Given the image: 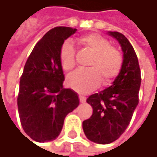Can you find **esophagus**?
Wrapping results in <instances>:
<instances>
[{"instance_id":"1","label":"esophagus","mask_w":157,"mask_h":157,"mask_svg":"<svg viewBox=\"0 0 157 157\" xmlns=\"http://www.w3.org/2000/svg\"><path fill=\"white\" fill-rule=\"evenodd\" d=\"M79 99H80V102H81V103H84V102L86 101L85 97L82 96V95H79Z\"/></svg>"}]
</instances>
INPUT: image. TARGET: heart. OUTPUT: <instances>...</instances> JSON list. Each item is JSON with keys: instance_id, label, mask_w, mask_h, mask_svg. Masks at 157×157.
I'll return each instance as SVG.
<instances>
[{"instance_id": "1", "label": "heart", "mask_w": 157, "mask_h": 157, "mask_svg": "<svg viewBox=\"0 0 157 157\" xmlns=\"http://www.w3.org/2000/svg\"><path fill=\"white\" fill-rule=\"evenodd\" d=\"M78 43L93 53L88 69H78L68 75L67 83L81 94L88 93L99 86L102 79L105 84L111 82L121 71L123 58L116 48L110 46V42L97 33H89L78 39ZM60 61L65 71L75 65V52L70 42H64L60 49Z\"/></svg>"}]
</instances>
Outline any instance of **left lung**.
<instances>
[{"mask_svg": "<svg viewBox=\"0 0 157 157\" xmlns=\"http://www.w3.org/2000/svg\"><path fill=\"white\" fill-rule=\"evenodd\" d=\"M107 34L119 43L123 51L122 68L111 86L87 98L93 114L82 122L86 137L100 144L115 141L125 131L138 105L141 85L140 67L133 46L118 32Z\"/></svg>", "mask_w": 157, "mask_h": 157, "instance_id": "8db88e82", "label": "left lung"}]
</instances>
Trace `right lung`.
<instances>
[{"label": "right lung", "mask_w": 157, "mask_h": 157, "mask_svg": "<svg viewBox=\"0 0 157 157\" xmlns=\"http://www.w3.org/2000/svg\"><path fill=\"white\" fill-rule=\"evenodd\" d=\"M76 31L71 27L50 30L36 44L24 65L17 105L21 126L33 141L56 139L65 116L79 105L78 94L63 86L64 75L60 61L62 44Z\"/></svg>", "instance_id": "add662e5"}]
</instances>
